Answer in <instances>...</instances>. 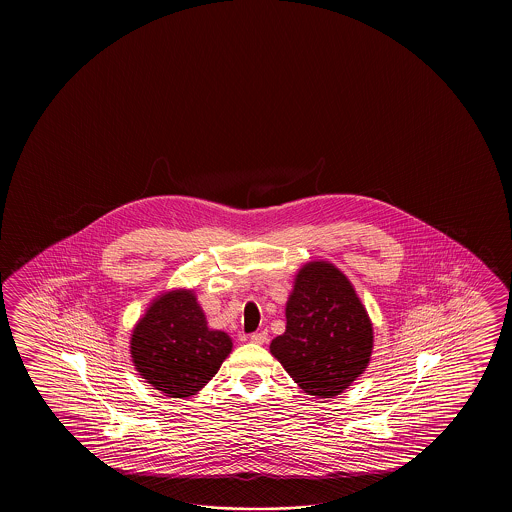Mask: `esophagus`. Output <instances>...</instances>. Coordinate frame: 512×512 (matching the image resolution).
Here are the masks:
<instances>
[{"instance_id": "esophagus-1", "label": "esophagus", "mask_w": 512, "mask_h": 512, "mask_svg": "<svg viewBox=\"0 0 512 512\" xmlns=\"http://www.w3.org/2000/svg\"><path fill=\"white\" fill-rule=\"evenodd\" d=\"M267 340V331H258V333H252L251 342L254 344H263Z\"/></svg>"}]
</instances>
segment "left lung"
I'll return each mask as SVG.
<instances>
[{"instance_id": "left-lung-1", "label": "left lung", "mask_w": 512, "mask_h": 512, "mask_svg": "<svg viewBox=\"0 0 512 512\" xmlns=\"http://www.w3.org/2000/svg\"><path fill=\"white\" fill-rule=\"evenodd\" d=\"M285 316V333L272 340L271 353L304 392L335 397L366 370L370 316L335 265L311 261L300 269Z\"/></svg>"}]
</instances>
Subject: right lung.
<instances>
[{
    "instance_id": "1",
    "label": "right lung",
    "mask_w": 512,
    "mask_h": 512,
    "mask_svg": "<svg viewBox=\"0 0 512 512\" xmlns=\"http://www.w3.org/2000/svg\"><path fill=\"white\" fill-rule=\"evenodd\" d=\"M230 349L227 333L208 329L192 291L157 298L131 335V359L142 379L177 399L207 386Z\"/></svg>"
}]
</instances>
